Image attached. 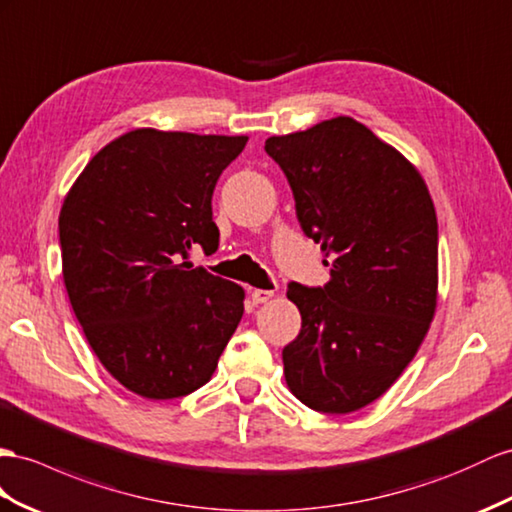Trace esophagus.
<instances>
[{
  "label": "esophagus",
  "mask_w": 512,
  "mask_h": 512,
  "mask_svg": "<svg viewBox=\"0 0 512 512\" xmlns=\"http://www.w3.org/2000/svg\"><path fill=\"white\" fill-rule=\"evenodd\" d=\"M274 296L272 290H253L251 292V300L255 305H261V303H268V300Z\"/></svg>",
  "instance_id": "esophagus-1"
}]
</instances>
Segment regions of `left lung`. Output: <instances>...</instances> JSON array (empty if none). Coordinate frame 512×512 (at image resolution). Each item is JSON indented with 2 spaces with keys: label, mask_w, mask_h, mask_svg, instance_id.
<instances>
[{
  "label": "left lung",
  "mask_w": 512,
  "mask_h": 512,
  "mask_svg": "<svg viewBox=\"0 0 512 512\" xmlns=\"http://www.w3.org/2000/svg\"><path fill=\"white\" fill-rule=\"evenodd\" d=\"M324 287L287 285L303 326L283 348L285 383L320 413H352L398 381L437 309V214L417 168L350 116L266 140Z\"/></svg>",
  "instance_id": "left-lung-1"
}]
</instances>
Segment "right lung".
<instances>
[{
	"instance_id": "right-lung-1",
	"label": "right lung",
	"mask_w": 512,
	"mask_h": 512,
	"mask_svg": "<svg viewBox=\"0 0 512 512\" xmlns=\"http://www.w3.org/2000/svg\"><path fill=\"white\" fill-rule=\"evenodd\" d=\"M246 136L142 127L106 144L60 209L62 277L90 348L125 389L188 396L212 378L244 290L188 253L218 248L216 181Z\"/></svg>"
}]
</instances>
